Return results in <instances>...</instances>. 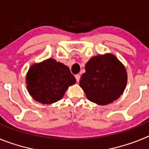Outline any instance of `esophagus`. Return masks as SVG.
Instances as JSON below:
<instances>
[{
	"label": "esophagus",
	"mask_w": 149,
	"mask_h": 149,
	"mask_svg": "<svg viewBox=\"0 0 149 149\" xmlns=\"http://www.w3.org/2000/svg\"><path fill=\"white\" fill-rule=\"evenodd\" d=\"M75 78H76V81H77V82H79V81H80V79H81V75L79 74H75Z\"/></svg>",
	"instance_id": "1"
}]
</instances>
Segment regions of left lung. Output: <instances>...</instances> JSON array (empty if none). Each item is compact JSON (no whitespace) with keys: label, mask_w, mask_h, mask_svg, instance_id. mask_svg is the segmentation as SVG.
Masks as SVG:
<instances>
[{"label":"left lung","mask_w":149,"mask_h":149,"mask_svg":"<svg viewBox=\"0 0 149 149\" xmlns=\"http://www.w3.org/2000/svg\"><path fill=\"white\" fill-rule=\"evenodd\" d=\"M80 86L89 101L101 105L110 104L120 97L127 84V72L113 54L93 56L85 66Z\"/></svg>","instance_id":"8db88e82"}]
</instances>
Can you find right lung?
<instances>
[{"label":"right lung","instance_id":"right-lung-1","mask_svg":"<svg viewBox=\"0 0 149 149\" xmlns=\"http://www.w3.org/2000/svg\"><path fill=\"white\" fill-rule=\"evenodd\" d=\"M26 81L30 95L42 104H52L60 100L68 86L76 83L68 67L54 59L33 65Z\"/></svg>","mask_w":149,"mask_h":149}]
</instances>
